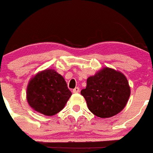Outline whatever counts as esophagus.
Masks as SVG:
<instances>
[{
    "label": "esophagus",
    "instance_id": "esophagus-1",
    "mask_svg": "<svg viewBox=\"0 0 153 153\" xmlns=\"http://www.w3.org/2000/svg\"><path fill=\"white\" fill-rule=\"evenodd\" d=\"M79 91H80V89H79V88H78V87L72 90V92H73V93H79Z\"/></svg>",
    "mask_w": 153,
    "mask_h": 153
}]
</instances>
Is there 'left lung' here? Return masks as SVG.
<instances>
[{"mask_svg":"<svg viewBox=\"0 0 153 153\" xmlns=\"http://www.w3.org/2000/svg\"><path fill=\"white\" fill-rule=\"evenodd\" d=\"M81 94L92 114L107 118L124 108L130 95V87L122 72L105 67L88 78L86 88Z\"/></svg>","mask_w":153,"mask_h":153,"instance_id":"8db88e82","label":"left lung"}]
</instances>
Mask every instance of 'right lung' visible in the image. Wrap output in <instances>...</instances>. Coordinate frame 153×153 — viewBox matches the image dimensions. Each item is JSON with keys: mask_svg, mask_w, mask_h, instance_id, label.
I'll return each mask as SVG.
<instances>
[{"mask_svg": "<svg viewBox=\"0 0 153 153\" xmlns=\"http://www.w3.org/2000/svg\"><path fill=\"white\" fill-rule=\"evenodd\" d=\"M71 95L64 78L52 68L36 74L27 85L29 105L46 116H53L61 111Z\"/></svg>", "mask_w": 153, "mask_h": 153, "instance_id": "right-lung-1", "label": "right lung"}]
</instances>
